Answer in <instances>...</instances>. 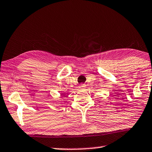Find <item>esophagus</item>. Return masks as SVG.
Returning <instances> with one entry per match:
<instances>
[{
    "instance_id": "esophagus-1",
    "label": "esophagus",
    "mask_w": 152,
    "mask_h": 152,
    "mask_svg": "<svg viewBox=\"0 0 152 152\" xmlns=\"http://www.w3.org/2000/svg\"><path fill=\"white\" fill-rule=\"evenodd\" d=\"M80 89H83V88H85V85H83V84H82V85H80Z\"/></svg>"
}]
</instances>
